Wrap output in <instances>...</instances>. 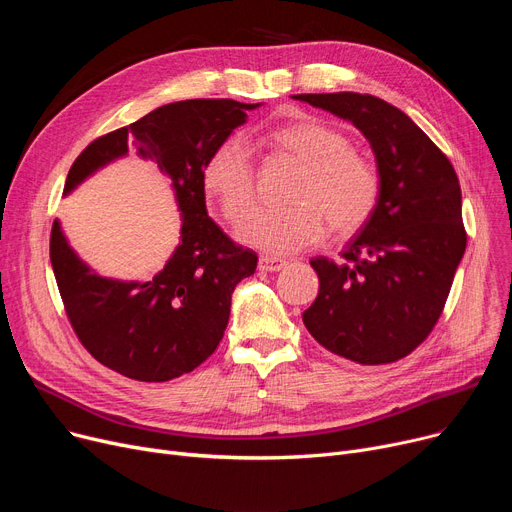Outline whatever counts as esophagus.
Wrapping results in <instances>:
<instances>
[{
	"label": "esophagus",
	"mask_w": 512,
	"mask_h": 512,
	"mask_svg": "<svg viewBox=\"0 0 512 512\" xmlns=\"http://www.w3.org/2000/svg\"><path fill=\"white\" fill-rule=\"evenodd\" d=\"M286 265L288 263L284 259H278V257H267V255L259 257V270L261 272H280V270H284Z\"/></svg>",
	"instance_id": "obj_1"
}]
</instances>
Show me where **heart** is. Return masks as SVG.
<instances>
[{
	"label": "heart",
	"mask_w": 512,
	"mask_h": 512,
	"mask_svg": "<svg viewBox=\"0 0 512 512\" xmlns=\"http://www.w3.org/2000/svg\"><path fill=\"white\" fill-rule=\"evenodd\" d=\"M274 143L305 166L292 186L288 207H257L238 224V238L270 255H292L317 247L328 226L351 234L380 205L382 176L373 161L353 151L340 130L301 122L274 132ZM203 184L224 218L238 220L255 201V159L245 134L232 132L203 166Z\"/></svg>",
	"instance_id": "heart-1"
}]
</instances>
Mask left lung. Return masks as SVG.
Instances as JSON below:
<instances>
[{"instance_id": "1", "label": "left lung", "mask_w": 512, "mask_h": 512, "mask_svg": "<svg viewBox=\"0 0 512 512\" xmlns=\"http://www.w3.org/2000/svg\"><path fill=\"white\" fill-rule=\"evenodd\" d=\"M292 97L353 122L382 176L380 205L342 251L344 261L311 259L319 292L303 324L334 355L394 363L434 330L465 255L459 178L434 141L380 97Z\"/></svg>"}]
</instances>
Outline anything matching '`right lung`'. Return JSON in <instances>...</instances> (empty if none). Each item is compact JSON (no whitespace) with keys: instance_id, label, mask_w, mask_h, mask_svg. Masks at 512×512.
<instances>
[{"instance_id":"obj_1","label":"right lung","mask_w":512,"mask_h":512,"mask_svg":"<svg viewBox=\"0 0 512 512\" xmlns=\"http://www.w3.org/2000/svg\"><path fill=\"white\" fill-rule=\"evenodd\" d=\"M259 105L234 99L168 103L103 134L76 157L64 195L134 149L172 180L182 218L176 251L147 282L95 274L68 245L60 222H53L49 257L66 315L101 365L130 380L168 382L199 367L218 348L232 292L255 274L257 255L232 242L207 215L203 166Z\"/></svg>"}]
</instances>
